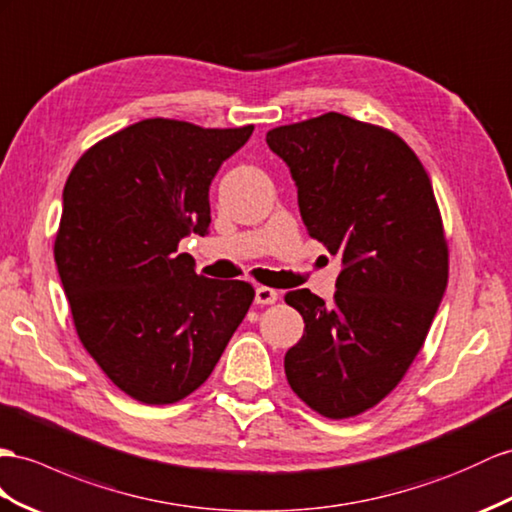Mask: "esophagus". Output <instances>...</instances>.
<instances>
[{"instance_id":"esophagus-1","label":"esophagus","mask_w":512,"mask_h":512,"mask_svg":"<svg viewBox=\"0 0 512 512\" xmlns=\"http://www.w3.org/2000/svg\"><path fill=\"white\" fill-rule=\"evenodd\" d=\"M277 300H279V294H277V290H272V287L261 285L255 290V303L257 305H274Z\"/></svg>"}]
</instances>
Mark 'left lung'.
I'll return each instance as SVG.
<instances>
[{"label": "left lung", "mask_w": 512, "mask_h": 512, "mask_svg": "<svg viewBox=\"0 0 512 512\" xmlns=\"http://www.w3.org/2000/svg\"><path fill=\"white\" fill-rule=\"evenodd\" d=\"M266 142L290 166L307 233L344 264L331 303L285 294L305 320L287 383L324 417L361 415L411 368L448 285L430 177L391 129L337 112L274 127Z\"/></svg>", "instance_id": "left-lung-1"}]
</instances>
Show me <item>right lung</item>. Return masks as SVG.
<instances>
[{"label":"right lung","instance_id":"1","mask_svg":"<svg viewBox=\"0 0 512 512\" xmlns=\"http://www.w3.org/2000/svg\"><path fill=\"white\" fill-rule=\"evenodd\" d=\"M253 129L144 119L95 142L64 183L54 259L77 337L142 404L199 389L253 303L251 283L199 277L177 253L207 231L209 183Z\"/></svg>","mask_w":512,"mask_h":512}]
</instances>
